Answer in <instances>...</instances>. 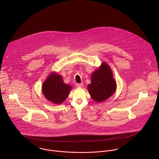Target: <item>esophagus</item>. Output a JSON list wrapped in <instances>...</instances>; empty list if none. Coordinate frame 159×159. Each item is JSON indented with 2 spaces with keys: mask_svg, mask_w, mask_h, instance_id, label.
<instances>
[{
  "mask_svg": "<svg viewBox=\"0 0 159 159\" xmlns=\"http://www.w3.org/2000/svg\"><path fill=\"white\" fill-rule=\"evenodd\" d=\"M75 85H76V87H77V88H80V87H82L83 86V83H80V84L77 83V84H75Z\"/></svg>",
  "mask_w": 159,
  "mask_h": 159,
  "instance_id": "obj_1",
  "label": "esophagus"
}]
</instances>
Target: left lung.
Wrapping results in <instances>:
<instances>
[{
  "mask_svg": "<svg viewBox=\"0 0 159 159\" xmlns=\"http://www.w3.org/2000/svg\"><path fill=\"white\" fill-rule=\"evenodd\" d=\"M90 81L91 83L87 85L88 91L96 102L106 101L116 90L117 85L113 78L112 70L106 62H102L100 66L93 72Z\"/></svg>",
  "mask_w": 159,
  "mask_h": 159,
  "instance_id": "1",
  "label": "left lung"
}]
</instances>
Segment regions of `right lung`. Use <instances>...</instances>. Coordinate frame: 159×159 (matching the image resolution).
Here are the masks:
<instances>
[{"label":"right lung","mask_w":159,"mask_h":159,"mask_svg":"<svg viewBox=\"0 0 159 159\" xmlns=\"http://www.w3.org/2000/svg\"><path fill=\"white\" fill-rule=\"evenodd\" d=\"M72 87L64 83L62 76L57 73L51 72L42 85V93L48 101L60 104L69 96Z\"/></svg>","instance_id":"right-lung-1"}]
</instances>
